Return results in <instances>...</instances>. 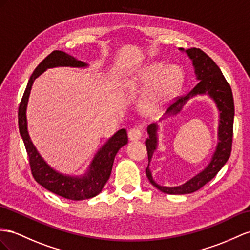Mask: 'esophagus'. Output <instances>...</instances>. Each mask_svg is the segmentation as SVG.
Returning <instances> with one entry per match:
<instances>
[{"mask_svg":"<svg viewBox=\"0 0 250 250\" xmlns=\"http://www.w3.org/2000/svg\"><path fill=\"white\" fill-rule=\"evenodd\" d=\"M127 136L131 140H139L143 136V133H142V129H140V126H134L132 129L127 133Z\"/></svg>","mask_w":250,"mask_h":250,"instance_id":"obj_1","label":"esophagus"}]
</instances>
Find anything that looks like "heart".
Instances as JSON below:
<instances>
[{
    "label": "heart",
    "instance_id": "obj_1",
    "mask_svg": "<svg viewBox=\"0 0 250 250\" xmlns=\"http://www.w3.org/2000/svg\"><path fill=\"white\" fill-rule=\"evenodd\" d=\"M183 80V72L178 66L165 67L163 63L155 62L143 67L135 75L124 79L121 86L125 92L134 94L153 85L151 92L140 100L138 105L143 115L152 116L161 110L164 102L180 88Z\"/></svg>",
    "mask_w": 250,
    "mask_h": 250
}]
</instances>
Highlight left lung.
Segmentation results:
<instances>
[{"instance_id": "8db88e82", "label": "left lung", "mask_w": 250, "mask_h": 250, "mask_svg": "<svg viewBox=\"0 0 250 250\" xmlns=\"http://www.w3.org/2000/svg\"><path fill=\"white\" fill-rule=\"evenodd\" d=\"M180 50L183 53H186L189 59L192 61L195 78L198 82L193 89H191V92H189L186 96L177 98L174 104L166 112L165 116L159 121L176 116L178 113H181L188 100L195 97V96L207 95L208 97L214 101L217 111H219V127H217V139H219V142L216 144L215 150L212 156H211L209 164L201 172H198L196 175L191 177L189 181L180 185V186H161L153 180L152 172L150 170V162L158 146L157 131L159 126L157 123L149 125V126L146 127L149 137L146 139L149 165L146 169V174L153 186L167 194H189L201 189L204 185H206L212 180L217 174V172L223 168V166L227 163L230 153H231L232 146L234 104L231 87H230L225 77L222 74L220 67L203 50L195 47L189 49L180 48Z\"/></svg>"}]
</instances>
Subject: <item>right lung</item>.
Listing matches in <instances>:
<instances>
[{
  "mask_svg": "<svg viewBox=\"0 0 250 250\" xmlns=\"http://www.w3.org/2000/svg\"><path fill=\"white\" fill-rule=\"evenodd\" d=\"M86 68L88 64L61 50H54L44 59L28 80L26 89L19 106V130L26 148L29 164L35 180L42 187L53 193L67 200L82 201L99 194L110 178L115 156L120 148L127 144V135L125 129L118 130L96 153L88 168L81 175H68L60 173L46 163L33 144L28 133L26 110L34 81L46 69L53 67Z\"/></svg>",
  "mask_w": 250,
  "mask_h": 250,
  "instance_id": "right-lung-1",
  "label": "right lung"
}]
</instances>
